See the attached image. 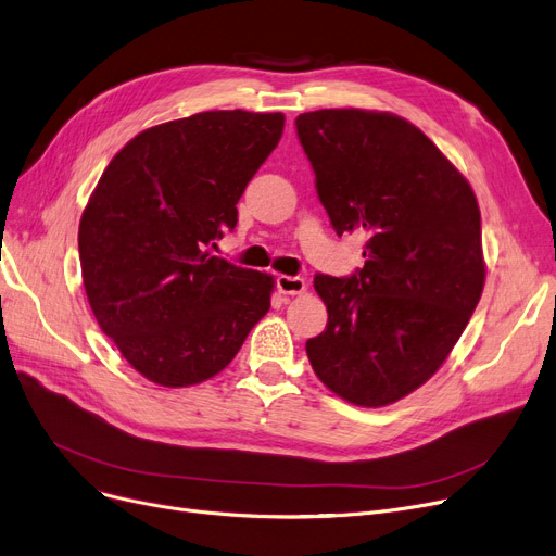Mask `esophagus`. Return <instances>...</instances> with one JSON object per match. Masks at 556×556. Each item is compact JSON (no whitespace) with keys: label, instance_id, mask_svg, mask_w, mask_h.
Returning <instances> with one entry per match:
<instances>
[{"label":"esophagus","instance_id":"esophagus-1","mask_svg":"<svg viewBox=\"0 0 556 556\" xmlns=\"http://www.w3.org/2000/svg\"><path fill=\"white\" fill-rule=\"evenodd\" d=\"M277 288H279V293H283V295H300V293L306 291V281L302 277L279 275L277 277Z\"/></svg>","mask_w":556,"mask_h":556}]
</instances>
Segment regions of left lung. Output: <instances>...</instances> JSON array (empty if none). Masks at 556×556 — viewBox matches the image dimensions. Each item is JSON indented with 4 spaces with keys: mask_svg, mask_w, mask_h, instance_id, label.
<instances>
[{
    "mask_svg": "<svg viewBox=\"0 0 556 556\" xmlns=\"http://www.w3.org/2000/svg\"><path fill=\"white\" fill-rule=\"evenodd\" d=\"M295 129L333 231L368 236L364 268L313 277L329 320L306 341L308 361L343 400L391 404L441 368L481 298L475 192L397 115L323 109Z\"/></svg>",
    "mask_w": 556,
    "mask_h": 556,
    "instance_id": "left-lung-1",
    "label": "left lung"
}]
</instances>
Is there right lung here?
<instances>
[{"label": "right lung", "mask_w": 556, "mask_h": 556, "mask_svg": "<svg viewBox=\"0 0 556 556\" xmlns=\"http://www.w3.org/2000/svg\"><path fill=\"white\" fill-rule=\"evenodd\" d=\"M281 113L206 111L138 134L109 163L81 215L90 308L129 364L179 389L229 366L268 313L273 277L208 248L277 148Z\"/></svg>", "instance_id": "add662e5"}]
</instances>
